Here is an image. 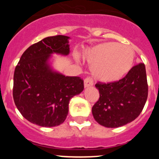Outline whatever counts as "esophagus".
I'll return each mask as SVG.
<instances>
[{"label":"esophagus","instance_id":"obj_1","mask_svg":"<svg viewBox=\"0 0 159 159\" xmlns=\"http://www.w3.org/2000/svg\"><path fill=\"white\" fill-rule=\"evenodd\" d=\"M93 84H94V81H93V79L91 78V77H87V78L84 79V84L85 88L91 87V86L93 85Z\"/></svg>","mask_w":159,"mask_h":159}]
</instances>
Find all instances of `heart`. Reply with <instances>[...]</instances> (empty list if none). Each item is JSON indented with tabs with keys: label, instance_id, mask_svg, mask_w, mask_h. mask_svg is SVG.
Listing matches in <instances>:
<instances>
[{
	"label": "heart",
	"instance_id": "obj_1",
	"mask_svg": "<svg viewBox=\"0 0 159 159\" xmlns=\"http://www.w3.org/2000/svg\"><path fill=\"white\" fill-rule=\"evenodd\" d=\"M83 57L92 66V73L97 79L111 82L118 81L129 71L134 53L129 45L107 42L86 49Z\"/></svg>",
	"mask_w": 159,
	"mask_h": 159
}]
</instances>
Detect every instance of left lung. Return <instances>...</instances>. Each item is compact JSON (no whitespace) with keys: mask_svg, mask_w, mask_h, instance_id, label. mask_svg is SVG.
<instances>
[{"mask_svg":"<svg viewBox=\"0 0 159 159\" xmlns=\"http://www.w3.org/2000/svg\"><path fill=\"white\" fill-rule=\"evenodd\" d=\"M99 99L93 105L92 115L101 125L118 128L134 121L142 112L148 92L144 63L134 65L121 79L98 81Z\"/></svg>","mask_w":159,"mask_h":159,"instance_id":"8db88e82","label":"left lung"}]
</instances>
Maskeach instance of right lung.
<instances>
[{"instance_id": "1", "label": "right lung", "mask_w": 159, "mask_h": 159, "mask_svg": "<svg viewBox=\"0 0 159 159\" xmlns=\"http://www.w3.org/2000/svg\"><path fill=\"white\" fill-rule=\"evenodd\" d=\"M69 37H48L30 46L20 57L14 74L13 98L24 118L42 127L65 121L72 97L84 89L80 77L53 71L48 64L53 53L68 55Z\"/></svg>"}]
</instances>
